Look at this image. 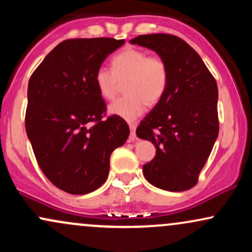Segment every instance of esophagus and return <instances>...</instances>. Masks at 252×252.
Returning a JSON list of instances; mask_svg holds the SVG:
<instances>
[{
  "label": "esophagus",
  "instance_id": "34e87169",
  "mask_svg": "<svg viewBox=\"0 0 252 252\" xmlns=\"http://www.w3.org/2000/svg\"><path fill=\"white\" fill-rule=\"evenodd\" d=\"M130 128V135H129V140L130 141H135L136 140V126L134 123L129 124Z\"/></svg>",
  "mask_w": 252,
  "mask_h": 252
}]
</instances>
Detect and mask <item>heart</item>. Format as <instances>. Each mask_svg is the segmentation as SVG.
Wrapping results in <instances>:
<instances>
[{
    "label": "heart",
    "instance_id": "1",
    "mask_svg": "<svg viewBox=\"0 0 252 252\" xmlns=\"http://www.w3.org/2000/svg\"><path fill=\"white\" fill-rule=\"evenodd\" d=\"M112 70L98 67L94 74L98 92L105 99H114L126 83V96L109 105V114L132 122L146 111L147 104L162 99L168 85V67L161 57L148 56L138 48H124L112 58Z\"/></svg>",
    "mask_w": 252,
    "mask_h": 252
}]
</instances>
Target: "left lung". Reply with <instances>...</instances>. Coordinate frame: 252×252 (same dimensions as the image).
I'll list each match as a JSON object with an SVG mask.
<instances>
[{"label": "left lung", "instance_id": "8db88e82", "mask_svg": "<svg viewBox=\"0 0 252 252\" xmlns=\"http://www.w3.org/2000/svg\"><path fill=\"white\" fill-rule=\"evenodd\" d=\"M154 51L168 67L162 99L141 121L136 135L155 146L143 166L144 178L158 189L182 192L195 186L218 137V88L196 52L170 34H147L130 40Z\"/></svg>", "mask_w": 252, "mask_h": 252}]
</instances>
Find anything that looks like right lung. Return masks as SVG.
Wrapping results in <instances>:
<instances>
[{
	"mask_svg": "<svg viewBox=\"0 0 252 252\" xmlns=\"http://www.w3.org/2000/svg\"><path fill=\"white\" fill-rule=\"evenodd\" d=\"M124 43L112 37L71 39L46 56L28 83L26 131L39 167L58 189L86 194L109 175L110 155L126 143L123 118L103 120L94 74Z\"/></svg>",
	"mask_w": 252,
	"mask_h": 252,
	"instance_id": "add662e5",
	"label": "right lung"
}]
</instances>
